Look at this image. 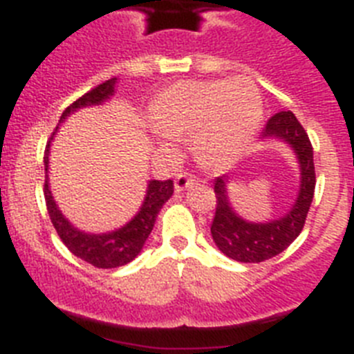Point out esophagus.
<instances>
[{
  "label": "esophagus",
  "instance_id": "34e87169",
  "mask_svg": "<svg viewBox=\"0 0 354 354\" xmlns=\"http://www.w3.org/2000/svg\"><path fill=\"white\" fill-rule=\"evenodd\" d=\"M193 184H196V180L193 179L192 175H187V174L177 175V177H175V183H174L175 193L184 192V189H187V187H192Z\"/></svg>",
  "mask_w": 354,
  "mask_h": 354
}]
</instances>
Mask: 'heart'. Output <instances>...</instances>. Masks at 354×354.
Returning <instances> with one entry per match:
<instances>
[{"label": "heart", "mask_w": 354, "mask_h": 354, "mask_svg": "<svg viewBox=\"0 0 354 354\" xmlns=\"http://www.w3.org/2000/svg\"><path fill=\"white\" fill-rule=\"evenodd\" d=\"M262 117L257 84L246 76L177 81L156 95L150 126L165 138L193 134V154L205 168L232 165L252 143Z\"/></svg>", "instance_id": "heart-1"}]
</instances>
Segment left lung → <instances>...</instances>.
<instances>
[{"instance_id": "8db88e82", "label": "left lung", "mask_w": 354, "mask_h": 354, "mask_svg": "<svg viewBox=\"0 0 354 354\" xmlns=\"http://www.w3.org/2000/svg\"><path fill=\"white\" fill-rule=\"evenodd\" d=\"M261 140L280 142L292 150L299 168V186L296 200L282 216L268 221H250L232 207L228 198V175L214 180L216 214L211 236L218 250L237 262H262L282 253L303 230L314 198V150L292 111H280L271 117Z\"/></svg>"}]
</instances>
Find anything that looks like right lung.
<instances>
[{
  "label": "right lung",
  "instance_id": "obj_1",
  "mask_svg": "<svg viewBox=\"0 0 354 354\" xmlns=\"http://www.w3.org/2000/svg\"><path fill=\"white\" fill-rule=\"evenodd\" d=\"M115 86H117V77L104 81L102 84L90 90L80 97L76 102H72L64 113L60 122L53 133L51 140L48 142L46 152H44V170H46V184H44V196H46V205H48L49 218H51L53 227L64 241V245L71 250L76 257L88 264L101 268V270H111V268H120V266L129 264L131 261L138 257L143 250L145 241L149 239L152 228H154L156 218L170 196L174 195V183L171 180H149L147 183V192L143 196V202L140 205L138 212L127 221L126 225L108 230V232H84L81 228L74 227L71 221L65 218L53 196L51 186H49V154H51V143L55 140L56 133L60 126L80 109L93 108V106H102L115 95Z\"/></svg>",
  "mask_w": 354,
  "mask_h": 354
}]
</instances>
